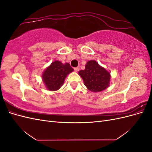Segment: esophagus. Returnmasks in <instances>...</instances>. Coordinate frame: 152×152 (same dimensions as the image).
<instances>
[{
    "instance_id": "1",
    "label": "esophagus",
    "mask_w": 152,
    "mask_h": 152,
    "mask_svg": "<svg viewBox=\"0 0 152 152\" xmlns=\"http://www.w3.org/2000/svg\"><path fill=\"white\" fill-rule=\"evenodd\" d=\"M80 70V68L78 66V67H76V68H74V70H75V72H79V70Z\"/></svg>"
}]
</instances>
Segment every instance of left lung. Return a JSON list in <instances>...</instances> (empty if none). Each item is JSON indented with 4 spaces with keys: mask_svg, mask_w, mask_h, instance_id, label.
I'll return each instance as SVG.
<instances>
[{
    "mask_svg": "<svg viewBox=\"0 0 152 152\" xmlns=\"http://www.w3.org/2000/svg\"><path fill=\"white\" fill-rule=\"evenodd\" d=\"M87 89L94 93L102 91L110 86L111 75L95 60L87 62L84 70L79 72Z\"/></svg>",
    "mask_w": 152,
    "mask_h": 152,
    "instance_id": "8db88e82",
    "label": "left lung"
}]
</instances>
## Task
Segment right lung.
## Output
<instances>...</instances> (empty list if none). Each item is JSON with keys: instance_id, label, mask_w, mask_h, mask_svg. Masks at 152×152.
<instances>
[{"instance_id": "obj_1", "label": "right lung", "mask_w": 152, "mask_h": 152, "mask_svg": "<svg viewBox=\"0 0 152 152\" xmlns=\"http://www.w3.org/2000/svg\"><path fill=\"white\" fill-rule=\"evenodd\" d=\"M73 71V69L68 63L63 64L56 60L45 69L42 79L47 89L56 91L63 85L66 76Z\"/></svg>"}]
</instances>
